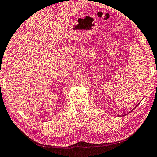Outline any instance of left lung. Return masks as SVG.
<instances>
[{
    "mask_svg": "<svg viewBox=\"0 0 157 157\" xmlns=\"http://www.w3.org/2000/svg\"><path fill=\"white\" fill-rule=\"evenodd\" d=\"M140 101L139 103H138V104H137V105H136V106H135L134 108H133V109H132V110H134V109H136V107H137V106H138V105H139V104H140Z\"/></svg>",
    "mask_w": 157,
    "mask_h": 157,
    "instance_id": "left-lung-1",
    "label": "left lung"
}]
</instances>
